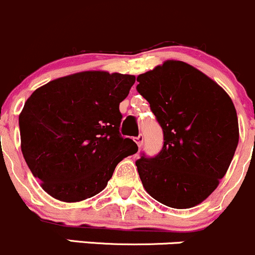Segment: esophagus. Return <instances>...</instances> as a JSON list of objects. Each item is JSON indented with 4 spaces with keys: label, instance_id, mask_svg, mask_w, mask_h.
Wrapping results in <instances>:
<instances>
[{
    "label": "esophagus",
    "instance_id": "obj_1",
    "mask_svg": "<svg viewBox=\"0 0 255 255\" xmlns=\"http://www.w3.org/2000/svg\"><path fill=\"white\" fill-rule=\"evenodd\" d=\"M133 141H135V142L137 143L138 147H141V146H142V143H143V136L142 135L136 136V137H133Z\"/></svg>",
    "mask_w": 255,
    "mask_h": 255
}]
</instances>
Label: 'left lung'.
I'll use <instances>...</instances> for the list:
<instances>
[{"instance_id":"left-lung-1","label":"left lung","mask_w":255,"mask_h":255,"mask_svg":"<svg viewBox=\"0 0 255 255\" xmlns=\"http://www.w3.org/2000/svg\"><path fill=\"white\" fill-rule=\"evenodd\" d=\"M137 82L163 130L158 154L141 153L136 161L143 188L169 207L198 205L217 188L235 156V106L216 82L183 61H166Z\"/></svg>"}]
</instances>
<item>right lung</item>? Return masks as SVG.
Listing matches in <instances>:
<instances>
[{"instance_id": "obj_1", "label": "right lung", "mask_w": 255, "mask_h": 255, "mask_svg": "<svg viewBox=\"0 0 255 255\" xmlns=\"http://www.w3.org/2000/svg\"><path fill=\"white\" fill-rule=\"evenodd\" d=\"M135 76L86 71L33 92L19 115L22 152L44 190L76 203L103 190L137 145L120 133L119 104Z\"/></svg>"}]
</instances>
